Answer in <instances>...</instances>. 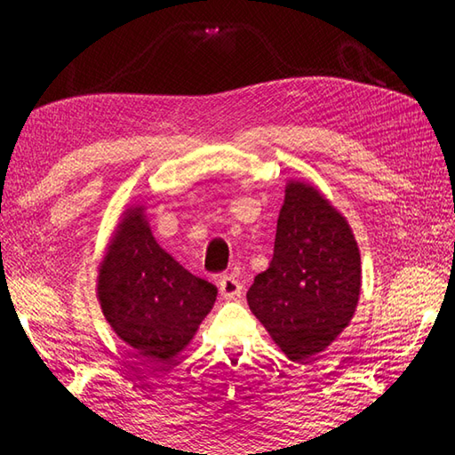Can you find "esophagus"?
Here are the masks:
<instances>
[{
	"label": "esophagus",
	"instance_id": "esophagus-1",
	"mask_svg": "<svg viewBox=\"0 0 455 455\" xmlns=\"http://www.w3.org/2000/svg\"><path fill=\"white\" fill-rule=\"evenodd\" d=\"M219 289H220V295L225 299H236L240 297V291H243V285H240V282L233 274H228L219 279Z\"/></svg>",
	"mask_w": 455,
	"mask_h": 455
}]
</instances>
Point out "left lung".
<instances>
[{"instance_id":"obj_1","label":"left lung","mask_w":455,"mask_h":455,"mask_svg":"<svg viewBox=\"0 0 455 455\" xmlns=\"http://www.w3.org/2000/svg\"><path fill=\"white\" fill-rule=\"evenodd\" d=\"M362 287L360 250L346 219L316 188L289 181L274 258L246 299L289 360L303 362L350 324Z\"/></svg>"}]
</instances>
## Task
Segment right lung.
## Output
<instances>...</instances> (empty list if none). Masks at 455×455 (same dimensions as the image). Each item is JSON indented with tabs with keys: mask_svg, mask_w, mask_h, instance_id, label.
Instances as JSON below:
<instances>
[{
	"mask_svg": "<svg viewBox=\"0 0 455 455\" xmlns=\"http://www.w3.org/2000/svg\"><path fill=\"white\" fill-rule=\"evenodd\" d=\"M98 299L121 340L170 362L196 336L217 287L189 274L154 240L144 207L124 211L98 275Z\"/></svg>",
	"mask_w": 455,
	"mask_h": 455,
	"instance_id": "add662e5",
	"label": "right lung"
}]
</instances>
